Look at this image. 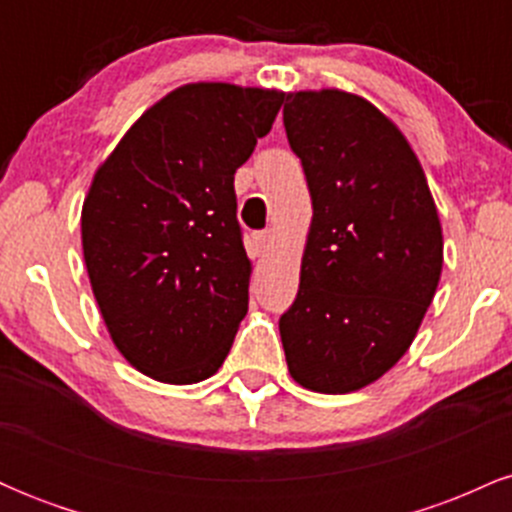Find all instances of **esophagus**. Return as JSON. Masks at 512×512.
Here are the masks:
<instances>
[{"instance_id": "1", "label": "esophagus", "mask_w": 512, "mask_h": 512, "mask_svg": "<svg viewBox=\"0 0 512 512\" xmlns=\"http://www.w3.org/2000/svg\"><path fill=\"white\" fill-rule=\"evenodd\" d=\"M252 240H255L257 252H260V255H267L269 248H272V243H274V236H272V231H262V233H255Z\"/></svg>"}]
</instances>
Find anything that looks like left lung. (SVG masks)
<instances>
[{
  "label": "left lung",
  "mask_w": 512,
  "mask_h": 512,
  "mask_svg": "<svg viewBox=\"0 0 512 512\" xmlns=\"http://www.w3.org/2000/svg\"><path fill=\"white\" fill-rule=\"evenodd\" d=\"M284 98L313 221L281 344L298 385L346 395L414 342L443 272V228L414 149L373 103L339 88Z\"/></svg>",
  "instance_id": "8db88e82"
}]
</instances>
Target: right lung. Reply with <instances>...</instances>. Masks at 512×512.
Listing matches in <instances>:
<instances>
[{
  "instance_id": "1",
  "label": "right lung",
  "mask_w": 512,
  "mask_h": 512,
  "mask_svg": "<svg viewBox=\"0 0 512 512\" xmlns=\"http://www.w3.org/2000/svg\"><path fill=\"white\" fill-rule=\"evenodd\" d=\"M281 103L274 88L185 84L93 175L81 209L93 296L117 351L158 383L211 378L248 313L233 180Z\"/></svg>"
}]
</instances>
